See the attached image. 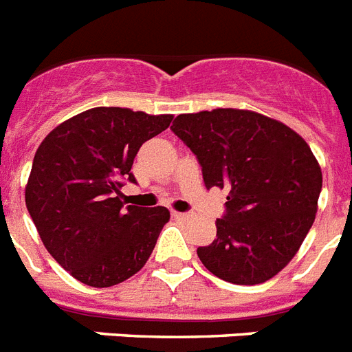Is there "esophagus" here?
I'll list each match as a JSON object with an SVG mask.
<instances>
[{"label":"esophagus","instance_id":"esophagus-1","mask_svg":"<svg viewBox=\"0 0 352 352\" xmlns=\"http://www.w3.org/2000/svg\"><path fill=\"white\" fill-rule=\"evenodd\" d=\"M171 217H173V218H179V220H188V218H190V212L173 211V212H171Z\"/></svg>","mask_w":352,"mask_h":352}]
</instances>
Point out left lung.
I'll list each match as a JSON object with an SVG mask.
<instances>
[{
	"label": "left lung",
	"mask_w": 352,
	"mask_h": 352,
	"mask_svg": "<svg viewBox=\"0 0 352 352\" xmlns=\"http://www.w3.org/2000/svg\"><path fill=\"white\" fill-rule=\"evenodd\" d=\"M173 134L197 155L206 188H227L217 240L199 247L211 274L232 285L268 281L311 229L322 171L308 143L258 112L214 109L179 114Z\"/></svg>",
	"instance_id": "8db88e82"
}]
</instances>
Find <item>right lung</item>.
<instances>
[{"mask_svg": "<svg viewBox=\"0 0 352 352\" xmlns=\"http://www.w3.org/2000/svg\"><path fill=\"white\" fill-rule=\"evenodd\" d=\"M171 120L94 107L55 126L35 152L26 208L53 259L84 285L114 286L148 261L170 211L125 208L120 190L135 182L131 168L141 144Z\"/></svg>", "mask_w": 352, "mask_h": 352, "instance_id": "add662e5", "label": "right lung"}]
</instances>
